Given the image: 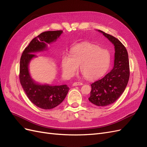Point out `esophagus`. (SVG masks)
I'll list each match as a JSON object with an SVG mask.
<instances>
[{
	"instance_id": "obj_1",
	"label": "esophagus",
	"mask_w": 147,
	"mask_h": 147,
	"mask_svg": "<svg viewBox=\"0 0 147 147\" xmlns=\"http://www.w3.org/2000/svg\"><path fill=\"white\" fill-rule=\"evenodd\" d=\"M72 85L74 86H80V85H83V83H81V82H74L73 83Z\"/></svg>"
}]
</instances>
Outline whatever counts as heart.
I'll list each match as a JSON object with an SVG mask.
<instances>
[{"label": "heart", "instance_id": "heart-1", "mask_svg": "<svg viewBox=\"0 0 147 147\" xmlns=\"http://www.w3.org/2000/svg\"><path fill=\"white\" fill-rule=\"evenodd\" d=\"M110 64V52L93 44L74 47L70 50V56L65 53L61 60L62 69L65 77H72L80 65L83 75L89 80L102 76Z\"/></svg>", "mask_w": 147, "mask_h": 147}]
</instances>
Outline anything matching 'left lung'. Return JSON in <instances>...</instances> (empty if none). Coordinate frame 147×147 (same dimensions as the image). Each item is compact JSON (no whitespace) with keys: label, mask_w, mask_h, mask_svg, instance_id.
<instances>
[{"label":"left lung","mask_w":147,"mask_h":147,"mask_svg":"<svg viewBox=\"0 0 147 147\" xmlns=\"http://www.w3.org/2000/svg\"><path fill=\"white\" fill-rule=\"evenodd\" d=\"M98 31L115 46L114 67L105 76L91 84L88 99L96 105L107 106L116 101L126 89L129 79V63L127 51L123 43L112 35Z\"/></svg>","instance_id":"1"}]
</instances>
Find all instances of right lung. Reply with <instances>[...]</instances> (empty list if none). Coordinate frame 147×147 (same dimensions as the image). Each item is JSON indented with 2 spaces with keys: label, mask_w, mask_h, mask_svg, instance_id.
<instances>
[{
  "label": "right lung",
  "mask_w": 147,
  "mask_h": 147,
  "mask_svg": "<svg viewBox=\"0 0 147 147\" xmlns=\"http://www.w3.org/2000/svg\"><path fill=\"white\" fill-rule=\"evenodd\" d=\"M63 30L46 31L35 37L23 51L20 59V81L22 87L30 102L42 109H51L64 100L69 90L66 85L51 86L39 84L31 78L29 64L33 57H37L34 53L47 50V44L55 42Z\"/></svg>",
  "instance_id": "obj_1"
}]
</instances>
